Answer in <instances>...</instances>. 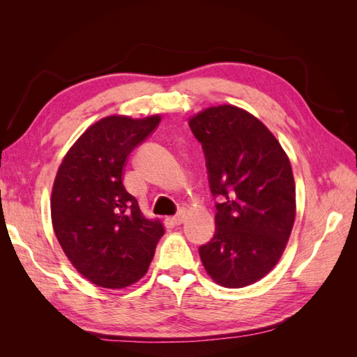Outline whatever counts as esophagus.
Instances as JSON below:
<instances>
[{
    "label": "esophagus",
    "mask_w": 357,
    "mask_h": 357,
    "mask_svg": "<svg viewBox=\"0 0 357 357\" xmlns=\"http://www.w3.org/2000/svg\"><path fill=\"white\" fill-rule=\"evenodd\" d=\"M185 219H186V211L185 210H181V211H178L174 218H171V222L174 223V225H181L183 222H185Z\"/></svg>",
    "instance_id": "34e87169"
}]
</instances>
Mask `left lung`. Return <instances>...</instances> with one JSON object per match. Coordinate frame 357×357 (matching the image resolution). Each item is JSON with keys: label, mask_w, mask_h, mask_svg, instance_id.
Listing matches in <instances>:
<instances>
[{"label": "left lung", "mask_w": 357, "mask_h": 357, "mask_svg": "<svg viewBox=\"0 0 357 357\" xmlns=\"http://www.w3.org/2000/svg\"><path fill=\"white\" fill-rule=\"evenodd\" d=\"M202 144L215 204L213 240L199 247L215 283L238 289L264 278L282 257L296 215L290 160L269 129L240 107H208L189 119Z\"/></svg>", "instance_id": "obj_1"}]
</instances>
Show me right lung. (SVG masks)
<instances>
[{"mask_svg": "<svg viewBox=\"0 0 357 357\" xmlns=\"http://www.w3.org/2000/svg\"><path fill=\"white\" fill-rule=\"evenodd\" d=\"M159 122V114L102 117L71 146L53 181V231L73 266L100 287L137 283L165 234L123 186L129 153Z\"/></svg>", "mask_w": 357, "mask_h": 357, "instance_id": "add662e5", "label": "right lung"}]
</instances>
